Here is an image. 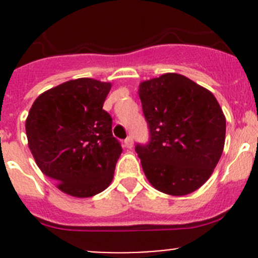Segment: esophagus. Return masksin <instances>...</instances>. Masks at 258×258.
<instances>
[{
	"instance_id": "obj_1",
	"label": "esophagus",
	"mask_w": 258,
	"mask_h": 258,
	"mask_svg": "<svg viewBox=\"0 0 258 258\" xmlns=\"http://www.w3.org/2000/svg\"><path fill=\"white\" fill-rule=\"evenodd\" d=\"M132 146H134V139H132V136H128L124 140V147L132 148Z\"/></svg>"
}]
</instances>
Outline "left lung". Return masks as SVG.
I'll return each instance as SVG.
<instances>
[{
  "label": "left lung",
  "instance_id": "obj_1",
  "mask_svg": "<svg viewBox=\"0 0 258 258\" xmlns=\"http://www.w3.org/2000/svg\"><path fill=\"white\" fill-rule=\"evenodd\" d=\"M139 96L150 142L135 150L146 177L163 194H192L210 178L222 155V108L212 92L178 74L144 81Z\"/></svg>",
  "mask_w": 258,
  "mask_h": 258
}]
</instances>
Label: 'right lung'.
<instances>
[{
    "label": "right lung",
    "instance_id": "add662e5",
    "mask_svg": "<svg viewBox=\"0 0 258 258\" xmlns=\"http://www.w3.org/2000/svg\"><path fill=\"white\" fill-rule=\"evenodd\" d=\"M110 82L77 79L38 96L27 119L28 147L40 170L70 196L85 199L110 186L122 147L103 110Z\"/></svg>",
    "mask_w": 258,
    "mask_h": 258
}]
</instances>
